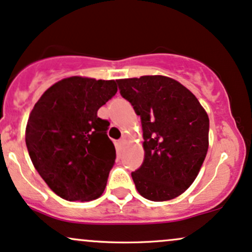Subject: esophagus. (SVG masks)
I'll list each match as a JSON object with an SVG mask.
<instances>
[{"label": "esophagus", "instance_id": "obj_1", "mask_svg": "<svg viewBox=\"0 0 252 252\" xmlns=\"http://www.w3.org/2000/svg\"><path fill=\"white\" fill-rule=\"evenodd\" d=\"M118 145L120 146L121 149H123L124 146L126 145V139H125V138H121V139H119V141H118Z\"/></svg>", "mask_w": 252, "mask_h": 252}]
</instances>
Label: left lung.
<instances>
[{
  "label": "left lung",
  "instance_id": "left-lung-1",
  "mask_svg": "<svg viewBox=\"0 0 252 252\" xmlns=\"http://www.w3.org/2000/svg\"><path fill=\"white\" fill-rule=\"evenodd\" d=\"M117 83L143 128L144 160L131 174L135 188L151 201L179 196L196 179L207 155V113L193 93L165 76Z\"/></svg>",
  "mask_w": 252,
  "mask_h": 252
}]
</instances>
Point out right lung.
Wrapping results in <instances>:
<instances>
[{
  "mask_svg": "<svg viewBox=\"0 0 252 252\" xmlns=\"http://www.w3.org/2000/svg\"><path fill=\"white\" fill-rule=\"evenodd\" d=\"M115 81L78 76L50 87L34 104L26 127L33 165L58 196L90 201L103 193L115 162L100 107L117 94Z\"/></svg>",
  "mask_w": 252,
  "mask_h": 252,
  "instance_id": "add662e5",
  "label": "right lung"
}]
</instances>
